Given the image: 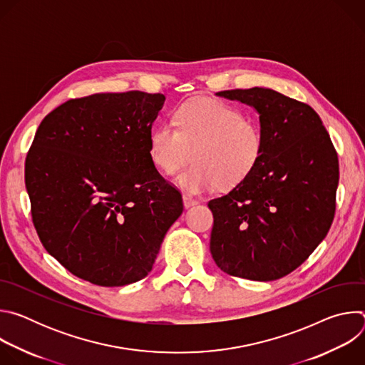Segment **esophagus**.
Returning a JSON list of instances; mask_svg holds the SVG:
<instances>
[{
	"instance_id": "1",
	"label": "esophagus",
	"mask_w": 365,
	"mask_h": 365,
	"mask_svg": "<svg viewBox=\"0 0 365 365\" xmlns=\"http://www.w3.org/2000/svg\"><path fill=\"white\" fill-rule=\"evenodd\" d=\"M199 202L196 200V199H193V197H190V196H183V205H185V207L187 210V207H192V206H195V205H197Z\"/></svg>"
}]
</instances>
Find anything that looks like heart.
<instances>
[{"label": "heart", "instance_id": "b5f03b06", "mask_svg": "<svg viewBox=\"0 0 365 365\" xmlns=\"http://www.w3.org/2000/svg\"><path fill=\"white\" fill-rule=\"evenodd\" d=\"M173 124L155 127L148 140L155 169L175 175L190 159L193 165L176 178L178 186L199 195L244 180L262 160L264 135L251 118L218 99L195 98L175 111Z\"/></svg>", "mask_w": 365, "mask_h": 365}]
</instances>
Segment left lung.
Listing matches in <instances>:
<instances>
[{
    "label": "left lung",
    "instance_id": "obj_1",
    "mask_svg": "<svg viewBox=\"0 0 365 365\" xmlns=\"http://www.w3.org/2000/svg\"><path fill=\"white\" fill-rule=\"evenodd\" d=\"M252 107L264 135L255 169L207 203L214 214L211 254L227 274L277 280L327 237L339 180L338 155L314 108L269 88L221 91Z\"/></svg>",
    "mask_w": 365,
    "mask_h": 365
}]
</instances>
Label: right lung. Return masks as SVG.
<instances>
[{
    "label": "right lung",
    "instance_id": "1",
    "mask_svg": "<svg viewBox=\"0 0 365 365\" xmlns=\"http://www.w3.org/2000/svg\"><path fill=\"white\" fill-rule=\"evenodd\" d=\"M163 93L69 99L40 123L26 159L31 217L47 252L72 274L115 287L144 279L182 195L150 159Z\"/></svg>",
    "mask_w": 365,
    "mask_h": 365
}]
</instances>
